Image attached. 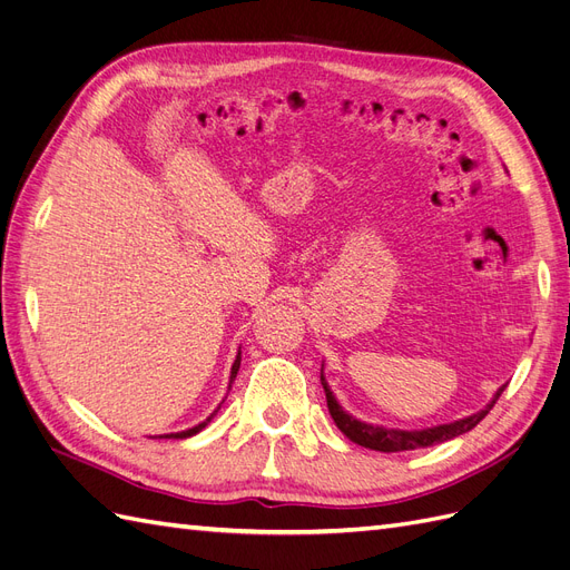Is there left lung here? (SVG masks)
Segmentation results:
<instances>
[{"instance_id":"obj_1","label":"left lung","mask_w":570,"mask_h":570,"mask_svg":"<svg viewBox=\"0 0 570 570\" xmlns=\"http://www.w3.org/2000/svg\"><path fill=\"white\" fill-rule=\"evenodd\" d=\"M321 385L325 390V400H327V411H331V416L335 421V425L342 430L344 435H347L352 442L366 446V450H375V452H409V450H421V446H433L446 440H454L463 433H469L473 430L482 419L488 416L490 409L497 404L499 396H502L504 387L502 385L497 390V394L492 396V402L480 409L478 413H471V416L459 419L454 423H442V425H433V428H423V430H396V428H383V425H371L364 421H356L354 416H350L347 411H344L335 394L327 387L323 371H321Z\"/></svg>"}]
</instances>
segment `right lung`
I'll return each instance as SVG.
<instances>
[{
	"label": "right lung",
	"mask_w": 570,
	"mask_h": 570,
	"mask_svg": "<svg viewBox=\"0 0 570 570\" xmlns=\"http://www.w3.org/2000/svg\"><path fill=\"white\" fill-rule=\"evenodd\" d=\"M243 352H237V356H235V364H233V368H230V385H233V381L237 377V371H239V361H243V356H239ZM230 385H228V390H230ZM220 409V406H218ZM216 416V411L212 413L209 419H206L204 423H199V425H195V428H189V430H183V433H170V435H166V438H176V440H185V438H193V435H197L202 428H206L212 423V419Z\"/></svg>",
	"instance_id": "obj_1"
}]
</instances>
